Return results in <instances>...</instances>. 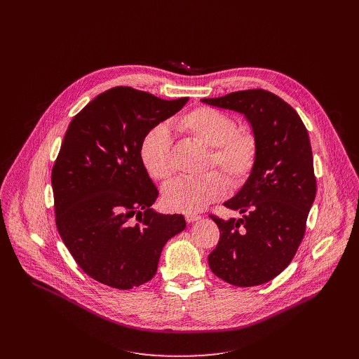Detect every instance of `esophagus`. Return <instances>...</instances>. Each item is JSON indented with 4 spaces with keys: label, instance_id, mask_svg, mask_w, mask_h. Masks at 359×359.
Instances as JSON below:
<instances>
[{
    "label": "esophagus",
    "instance_id": "obj_1",
    "mask_svg": "<svg viewBox=\"0 0 359 359\" xmlns=\"http://www.w3.org/2000/svg\"><path fill=\"white\" fill-rule=\"evenodd\" d=\"M184 217H186V222H187V223H194V222H197V220L200 219V216H197V215H194V213H187Z\"/></svg>",
    "mask_w": 359,
    "mask_h": 359
}]
</instances>
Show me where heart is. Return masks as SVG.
<instances>
[{
	"label": "heart",
	"mask_w": 359,
	"mask_h": 359,
	"mask_svg": "<svg viewBox=\"0 0 359 359\" xmlns=\"http://www.w3.org/2000/svg\"><path fill=\"white\" fill-rule=\"evenodd\" d=\"M173 129L186 139L209 147L204 170L219 168L233 187L241 186L257 162L259 143L254 132L237 128L233 116L210 107H198L173 122ZM139 156L146 173L156 182H168L173 172L172 140L163 125L150 128L140 140ZM227 193V182L219 172L198 179H177L163 191L166 206L191 213L209 206Z\"/></svg>",
	"instance_id": "1"
}]
</instances>
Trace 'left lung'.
<instances>
[{"mask_svg": "<svg viewBox=\"0 0 359 359\" xmlns=\"http://www.w3.org/2000/svg\"><path fill=\"white\" fill-rule=\"evenodd\" d=\"M212 107L240 112L257 137V162L241 190L224 206L241 219L223 220L209 266L237 287L264 284L294 259L317 193L313 150L301 118L280 96L247 89L204 97Z\"/></svg>", "mask_w": 359, "mask_h": 359, "instance_id": "8db88e82", "label": "left lung"}]
</instances>
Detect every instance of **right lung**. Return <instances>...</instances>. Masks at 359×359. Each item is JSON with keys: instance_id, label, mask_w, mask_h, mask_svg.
Segmentation results:
<instances>
[{"instance_id": "1", "label": "right lung", "mask_w": 359, "mask_h": 359, "mask_svg": "<svg viewBox=\"0 0 359 359\" xmlns=\"http://www.w3.org/2000/svg\"><path fill=\"white\" fill-rule=\"evenodd\" d=\"M187 100L115 86L68 126L50 175L55 223L76 264L102 284L130 290L147 283L166 241L186 229L182 215L150 208L159 191L142 166L139 147L150 128Z\"/></svg>"}]
</instances>
